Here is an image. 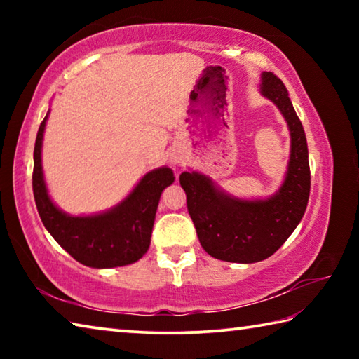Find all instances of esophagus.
Wrapping results in <instances>:
<instances>
[{
	"instance_id": "34e87169",
	"label": "esophagus",
	"mask_w": 359,
	"mask_h": 359,
	"mask_svg": "<svg viewBox=\"0 0 359 359\" xmlns=\"http://www.w3.org/2000/svg\"><path fill=\"white\" fill-rule=\"evenodd\" d=\"M171 161H172V165H177V163H179V158H171Z\"/></svg>"
}]
</instances>
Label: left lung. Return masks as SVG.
Listing matches in <instances>:
<instances>
[{"instance_id":"1","label":"left lung","mask_w":359,"mask_h":359,"mask_svg":"<svg viewBox=\"0 0 359 359\" xmlns=\"http://www.w3.org/2000/svg\"><path fill=\"white\" fill-rule=\"evenodd\" d=\"M261 95L278 107L291 136L287 177L274 196L255 201L238 199L203 174H180L199 242L210 257L229 263H257L274 255L299 224L311 193L306 133L287 88L274 72L261 74Z\"/></svg>"}]
</instances>
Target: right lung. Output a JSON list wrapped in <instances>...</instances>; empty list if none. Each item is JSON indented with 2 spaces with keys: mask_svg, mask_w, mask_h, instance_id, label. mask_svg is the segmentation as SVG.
<instances>
[{
  "mask_svg": "<svg viewBox=\"0 0 359 359\" xmlns=\"http://www.w3.org/2000/svg\"><path fill=\"white\" fill-rule=\"evenodd\" d=\"M48 114L42 120L34 144L33 193L46 229L79 263L90 267H117L136 263L149 250L161 191L174 182L169 168L145 174L128 198L104 214L71 217L48 198L41 165L42 136Z\"/></svg>",
  "mask_w": 359,
  "mask_h": 359,
  "instance_id": "obj_1",
  "label": "right lung"
}]
</instances>
